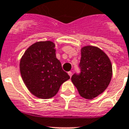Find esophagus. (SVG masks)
<instances>
[{"instance_id":"obj_1","label":"esophagus","mask_w":129,"mask_h":129,"mask_svg":"<svg viewBox=\"0 0 129 129\" xmlns=\"http://www.w3.org/2000/svg\"><path fill=\"white\" fill-rule=\"evenodd\" d=\"M68 75L71 78V77H72V72H68Z\"/></svg>"}]
</instances>
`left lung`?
<instances>
[{"instance_id":"obj_1","label":"left lung","mask_w":129,"mask_h":129,"mask_svg":"<svg viewBox=\"0 0 129 129\" xmlns=\"http://www.w3.org/2000/svg\"><path fill=\"white\" fill-rule=\"evenodd\" d=\"M81 73L72 76V82L82 98L92 100L104 92L110 82L112 66L110 59L98 47L81 48Z\"/></svg>"}]
</instances>
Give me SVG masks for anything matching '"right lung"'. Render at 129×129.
I'll use <instances>...</instances> for the list:
<instances>
[{
  "label": "right lung",
  "instance_id": "obj_1",
  "mask_svg": "<svg viewBox=\"0 0 129 129\" xmlns=\"http://www.w3.org/2000/svg\"><path fill=\"white\" fill-rule=\"evenodd\" d=\"M55 47L51 41H37L27 49L20 60L23 82L31 94L41 99L53 97L70 78L56 58Z\"/></svg>",
  "mask_w": 129,
  "mask_h": 129
}]
</instances>
